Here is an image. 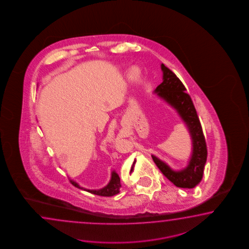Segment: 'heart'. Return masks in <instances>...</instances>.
Returning <instances> with one entry per match:
<instances>
[{
    "label": "heart",
    "mask_w": 249,
    "mask_h": 249,
    "mask_svg": "<svg viewBox=\"0 0 249 249\" xmlns=\"http://www.w3.org/2000/svg\"><path fill=\"white\" fill-rule=\"evenodd\" d=\"M131 75H132V77H136L137 75H138V71H136V69H132V71H131Z\"/></svg>",
    "instance_id": "heart-1"
}]
</instances>
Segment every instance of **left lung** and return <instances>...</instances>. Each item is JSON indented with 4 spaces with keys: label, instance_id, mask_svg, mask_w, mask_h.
<instances>
[{
    "label": "left lung",
    "instance_id": "obj_1",
    "mask_svg": "<svg viewBox=\"0 0 249 249\" xmlns=\"http://www.w3.org/2000/svg\"><path fill=\"white\" fill-rule=\"evenodd\" d=\"M162 82L155 90L159 97L174 107L190 133L193 151L187 166L174 171L166 162L152 155L156 166L169 180L181 188H194L200 183L207 161V145L200 119L185 86L171 70L161 64Z\"/></svg>",
    "mask_w": 249,
    "mask_h": 249
}]
</instances>
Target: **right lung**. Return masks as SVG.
Returning <instances> with one entry per match:
<instances>
[{"mask_svg":"<svg viewBox=\"0 0 249 249\" xmlns=\"http://www.w3.org/2000/svg\"><path fill=\"white\" fill-rule=\"evenodd\" d=\"M70 182L75 186L78 187L79 189H83V190L88 191L89 193L93 194V195H99V196H104V197H109L113 195H117L120 192V187H121V183H120V178L117 174V172L113 171L111 172V178L110 181L108 182L106 186L103 187L102 189H98V190H89L81 187L78 185V183H76L75 181L70 179Z\"/></svg>","mask_w":249,"mask_h":249,"instance_id":"obj_1","label":"right lung"}]
</instances>
